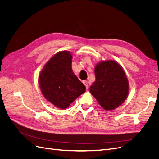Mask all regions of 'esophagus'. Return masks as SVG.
Segmentation results:
<instances>
[{
  "mask_svg": "<svg viewBox=\"0 0 159 159\" xmlns=\"http://www.w3.org/2000/svg\"><path fill=\"white\" fill-rule=\"evenodd\" d=\"M83 84L85 85V88H86V89H88V81H83Z\"/></svg>",
  "mask_w": 159,
  "mask_h": 159,
  "instance_id": "obj_1",
  "label": "esophagus"
}]
</instances>
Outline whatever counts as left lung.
I'll return each mask as SVG.
<instances>
[{
	"mask_svg": "<svg viewBox=\"0 0 159 159\" xmlns=\"http://www.w3.org/2000/svg\"><path fill=\"white\" fill-rule=\"evenodd\" d=\"M95 81L90 86L91 94L105 110L117 108L128 97L129 84L122 66L115 60H105L95 66Z\"/></svg>",
	"mask_w": 159,
	"mask_h": 159,
	"instance_id": "8db88e82",
	"label": "left lung"
}]
</instances>
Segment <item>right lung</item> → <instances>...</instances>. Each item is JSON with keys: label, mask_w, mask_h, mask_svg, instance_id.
Returning <instances> with one entry per match:
<instances>
[{"label": "right lung", "mask_w": 159, "mask_h": 159, "mask_svg": "<svg viewBox=\"0 0 159 159\" xmlns=\"http://www.w3.org/2000/svg\"><path fill=\"white\" fill-rule=\"evenodd\" d=\"M70 52H58L47 61L38 76L42 95L61 109L68 108L85 91V85L72 70Z\"/></svg>", "instance_id": "obj_1"}]
</instances>
